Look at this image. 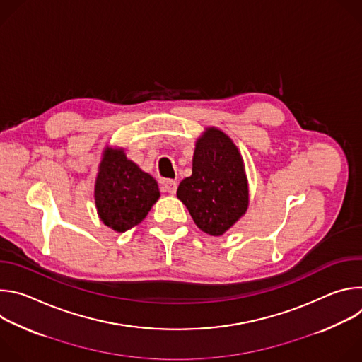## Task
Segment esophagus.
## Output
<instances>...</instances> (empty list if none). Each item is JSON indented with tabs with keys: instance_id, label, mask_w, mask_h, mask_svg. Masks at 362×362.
I'll return each mask as SVG.
<instances>
[{
	"instance_id": "1",
	"label": "esophagus",
	"mask_w": 362,
	"mask_h": 362,
	"mask_svg": "<svg viewBox=\"0 0 362 362\" xmlns=\"http://www.w3.org/2000/svg\"><path fill=\"white\" fill-rule=\"evenodd\" d=\"M163 187H165V190H166L168 193L175 194L176 190H177V182H175V180H165V182H163Z\"/></svg>"
}]
</instances>
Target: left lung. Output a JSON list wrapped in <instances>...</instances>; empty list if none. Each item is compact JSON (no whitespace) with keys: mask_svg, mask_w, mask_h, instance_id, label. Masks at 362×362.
Segmentation results:
<instances>
[{"mask_svg":"<svg viewBox=\"0 0 362 362\" xmlns=\"http://www.w3.org/2000/svg\"><path fill=\"white\" fill-rule=\"evenodd\" d=\"M196 226L211 236H222L247 211L249 185L242 154L233 140L218 127H206L194 143L192 176L177 187Z\"/></svg>","mask_w":362,"mask_h":362,"instance_id":"obj_1","label":"left lung"}]
</instances>
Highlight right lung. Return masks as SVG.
<instances>
[{
    "mask_svg": "<svg viewBox=\"0 0 362 362\" xmlns=\"http://www.w3.org/2000/svg\"><path fill=\"white\" fill-rule=\"evenodd\" d=\"M159 197L156 179L127 159L123 147H105L94 182V203L103 223L123 233L137 226Z\"/></svg>",
    "mask_w": 362,
    "mask_h": 362,
    "instance_id": "right-lung-1",
    "label": "right lung"
}]
</instances>
